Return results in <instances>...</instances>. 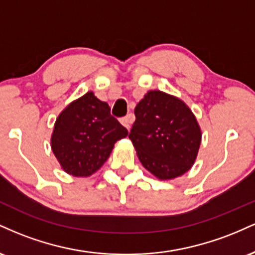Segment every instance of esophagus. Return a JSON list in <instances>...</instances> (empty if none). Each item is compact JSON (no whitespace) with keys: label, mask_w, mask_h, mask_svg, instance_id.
Masks as SVG:
<instances>
[{"label":"esophagus","mask_w":255,"mask_h":255,"mask_svg":"<svg viewBox=\"0 0 255 255\" xmlns=\"http://www.w3.org/2000/svg\"><path fill=\"white\" fill-rule=\"evenodd\" d=\"M133 122H134V116L131 115V114H128L127 116H125V118L121 119V124L124 125L127 129H129L130 125L133 124Z\"/></svg>","instance_id":"1"}]
</instances>
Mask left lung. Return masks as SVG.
<instances>
[{"instance_id": "left-lung-1", "label": "left lung", "mask_w": 255, "mask_h": 255, "mask_svg": "<svg viewBox=\"0 0 255 255\" xmlns=\"http://www.w3.org/2000/svg\"><path fill=\"white\" fill-rule=\"evenodd\" d=\"M129 139L141 164L160 180L191 169L200 146L201 131L194 115L180 99L150 91L134 109Z\"/></svg>"}]
</instances>
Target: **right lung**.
I'll use <instances>...</instances> for the list:
<instances>
[{
  "mask_svg": "<svg viewBox=\"0 0 255 255\" xmlns=\"http://www.w3.org/2000/svg\"><path fill=\"white\" fill-rule=\"evenodd\" d=\"M127 135V128L111 116L109 105L87 92L58 115L51 148L64 171L90 176L107 162L115 142Z\"/></svg>",
  "mask_w": 255,
  "mask_h": 255,
  "instance_id": "add662e5",
  "label": "right lung"
}]
</instances>
